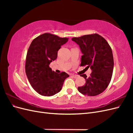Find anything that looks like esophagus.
I'll use <instances>...</instances> for the list:
<instances>
[{
  "instance_id": "34e87169",
  "label": "esophagus",
  "mask_w": 133,
  "mask_h": 133,
  "mask_svg": "<svg viewBox=\"0 0 133 133\" xmlns=\"http://www.w3.org/2000/svg\"><path fill=\"white\" fill-rule=\"evenodd\" d=\"M71 76H72V77L74 78H77V77H78V75H71Z\"/></svg>"
}]
</instances>
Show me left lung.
<instances>
[{"label":"left lung","instance_id":"left-lung-1","mask_svg":"<svg viewBox=\"0 0 133 133\" xmlns=\"http://www.w3.org/2000/svg\"><path fill=\"white\" fill-rule=\"evenodd\" d=\"M71 40L78 44L83 54L80 66L90 67L92 70L89 77L86 74L80 75L85 78V84L78 90L84 95H98L107 89L112 77L114 59L111 48L105 39L96 33Z\"/></svg>","mask_w":133,"mask_h":133}]
</instances>
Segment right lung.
I'll return each mask as SVG.
<instances>
[{
	"mask_svg": "<svg viewBox=\"0 0 133 133\" xmlns=\"http://www.w3.org/2000/svg\"><path fill=\"white\" fill-rule=\"evenodd\" d=\"M50 33L35 38L28 49L25 62V73L33 89L43 96H52L62 89L65 79L69 75L65 72L56 73L49 64L57 58L61 45L68 41Z\"/></svg>",
	"mask_w": 133,
	"mask_h": 133,
	"instance_id": "add662e5",
	"label": "right lung"
}]
</instances>
